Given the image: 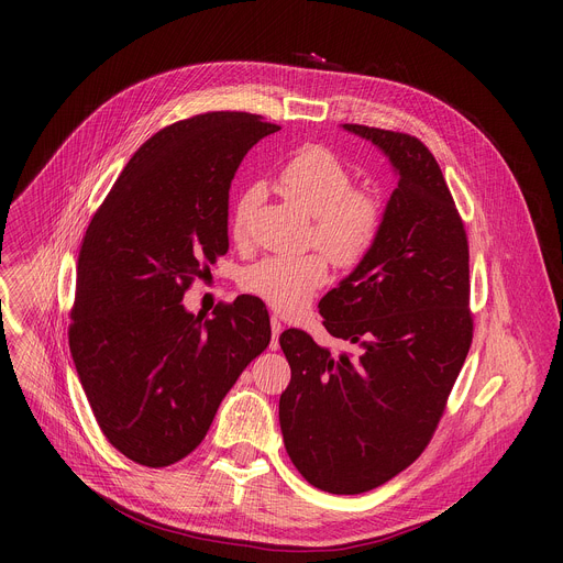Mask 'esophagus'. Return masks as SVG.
<instances>
[{
	"label": "esophagus",
	"instance_id": "esophagus-1",
	"mask_svg": "<svg viewBox=\"0 0 563 563\" xmlns=\"http://www.w3.org/2000/svg\"><path fill=\"white\" fill-rule=\"evenodd\" d=\"M269 323H272V343H269V350H278L280 345H278V336L283 334V323H280V318L274 313L272 318H269Z\"/></svg>",
	"mask_w": 563,
	"mask_h": 563
}]
</instances>
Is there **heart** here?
I'll list each match as a JSON object with an SVG mask.
<instances>
[{"mask_svg":"<svg viewBox=\"0 0 563 563\" xmlns=\"http://www.w3.org/2000/svg\"><path fill=\"white\" fill-rule=\"evenodd\" d=\"M278 180L285 194L313 218V243L339 267L361 265L376 247L385 211L380 200L354 189L350 169L323 146H302L287 157ZM263 200V185L240 191L231 211V238L238 245L250 240V222ZM328 280L323 254L267 256L243 274V289L280 313L302 309Z\"/></svg>","mask_w":563,"mask_h":563,"instance_id":"1","label":"heart"}]
</instances>
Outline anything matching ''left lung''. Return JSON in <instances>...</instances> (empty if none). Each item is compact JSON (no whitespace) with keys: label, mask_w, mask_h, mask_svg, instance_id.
<instances>
[{"label":"left lung","mask_w":563,"mask_h":563,"mask_svg":"<svg viewBox=\"0 0 563 563\" xmlns=\"http://www.w3.org/2000/svg\"><path fill=\"white\" fill-rule=\"evenodd\" d=\"M376 144L398 176L372 254L318 302L332 354L302 330L280 347L291 380L280 430L296 470L318 490L361 495L428 448L472 343L463 220L430 148L415 135L343 124Z\"/></svg>","instance_id":"8db88e82"}]
</instances>
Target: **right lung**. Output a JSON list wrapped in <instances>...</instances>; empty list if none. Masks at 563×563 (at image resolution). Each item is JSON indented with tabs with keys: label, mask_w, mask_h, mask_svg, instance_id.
Returning a JSON list of instances; mask_svg holds the SVG:
<instances>
[{
	"label": "right lung",
	"mask_w": 563,
	"mask_h": 563,
	"mask_svg": "<svg viewBox=\"0 0 563 563\" xmlns=\"http://www.w3.org/2000/svg\"><path fill=\"white\" fill-rule=\"evenodd\" d=\"M278 129L243 111L165 126L133 153L85 233L68 345L102 434L140 465L194 452L269 345L261 298L243 294L205 318L183 296L227 254L231 180Z\"/></svg>",
	"instance_id": "obj_1"
}]
</instances>
